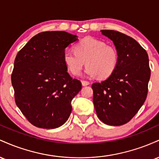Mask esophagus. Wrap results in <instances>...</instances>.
I'll return each instance as SVG.
<instances>
[{"instance_id": "1", "label": "esophagus", "mask_w": 159, "mask_h": 159, "mask_svg": "<svg viewBox=\"0 0 159 159\" xmlns=\"http://www.w3.org/2000/svg\"><path fill=\"white\" fill-rule=\"evenodd\" d=\"M81 83H82V85H83V86H87V85L90 84V82H89L88 81H84V80H82Z\"/></svg>"}]
</instances>
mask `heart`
<instances>
[{"label": "heart", "mask_w": 159, "mask_h": 159, "mask_svg": "<svg viewBox=\"0 0 159 159\" xmlns=\"http://www.w3.org/2000/svg\"><path fill=\"white\" fill-rule=\"evenodd\" d=\"M63 61L74 75H79L85 63L86 72L90 77L102 79L109 78L119 63V54L116 48L96 38L87 36L78 41L74 50L66 48L63 52Z\"/></svg>", "instance_id": "heart-1"}]
</instances>
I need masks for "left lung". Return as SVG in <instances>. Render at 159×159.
I'll list each match as a JSON object with an SVG mask.
<instances>
[{
	"label": "left lung",
	"mask_w": 159,
	"mask_h": 159,
	"mask_svg": "<svg viewBox=\"0 0 159 159\" xmlns=\"http://www.w3.org/2000/svg\"><path fill=\"white\" fill-rule=\"evenodd\" d=\"M119 54L115 72L105 81L92 84L98 119L109 125H121L134 116L143 105L150 78L147 52L130 36L116 30H102Z\"/></svg>",
	"instance_id": "1"
}]
</instances>
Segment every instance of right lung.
<instances>
[{
  "mask_svg": "<svg viewBox=\"0 0 159 159\" xmlns=\"http://www.w3.org/2000/svg\"><path fill=\"white\" fill-rule=\"evenodd\" d=\"M77 36L65 31L36 34L18 52L11 75L16 105L32 125L55 129L72 111L81 82L67 72L63 52Z\"/></svg>",
  "mask_w": 159,
  "mask_h": 159,
  "instance_id": "1",
  "label": "right lung"
}]
</instances>
